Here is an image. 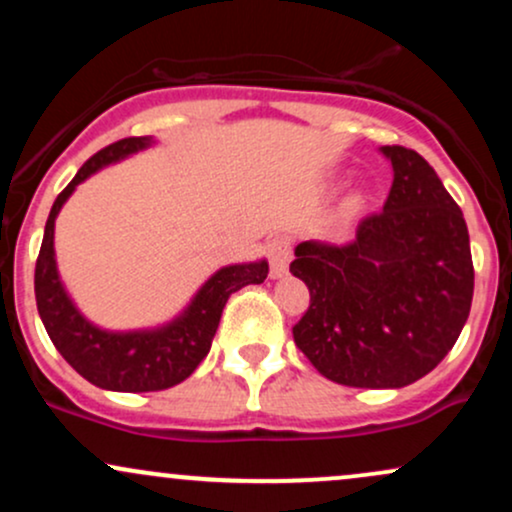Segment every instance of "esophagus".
<instances>
[{
  "mask_svg": "<svg viewBox=\"0 0 512 512\" xmlns=\"http://www.w3.org/2000/svg\"><path fill=\"white\" fill-rule=\"evenodd\" d=\"M289 262H291V240L274 238L272 243H269V274H272L274 279H279V276H284L286 269H289Z\"/></svg>",
  "mask_w": 512,
  "mask_h": 512,
  "instance_id": "esophagus-1",
  "label": "esophagus"
}]
</instances>
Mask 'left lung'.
Returning a JSON list of instances; mask_svg holds the SVG:
<instances>
[{
  "mask_svg": "<svg viewBox=\"0 0 512 512\" xmlns=\"http://www.w3.org/2000/svg\"><path fill=\"white\" fill-rule=\"evenodd\" d=\"M395 180L383 211L346 245L305 240L291 274L310 305L293 342L346 387H404L431 373L472 308L474 264L462 209L424 156L383 146Z\"/></svg>",
  "mask_w": 512,
  "mask_h": 512,
  "instance_id": "8db88e82",
  "label": "left lung"
}]
</instances>
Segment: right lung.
<instances>
[{
    "instance_id": "right-lung-1",
    "label": "right lung",
    "mask_w": 512,
    "mask_h": 512,
    "mask_svg": "<svg viewBox=\"0 0 512 512\" xmlns=\"http://www.w3.org/2000/svg\"><path fill=\"white\" fill-rule=\"evenodd\" d=\"M149 144V137H127L88 158L52 204L43 245L35 262V303L55 349L81 378L115 392H158L190 378L209 354L211 339L219 330L223 305L231 293L248 284H262L269 274V264L264 260L219 269L197 291L185 313L158 330L105 332L91 325L76 310L57 274L55 248H52L57 214L74 187L88 175L134 151L146 149Z\"/></svg>"
}]
</instances>
